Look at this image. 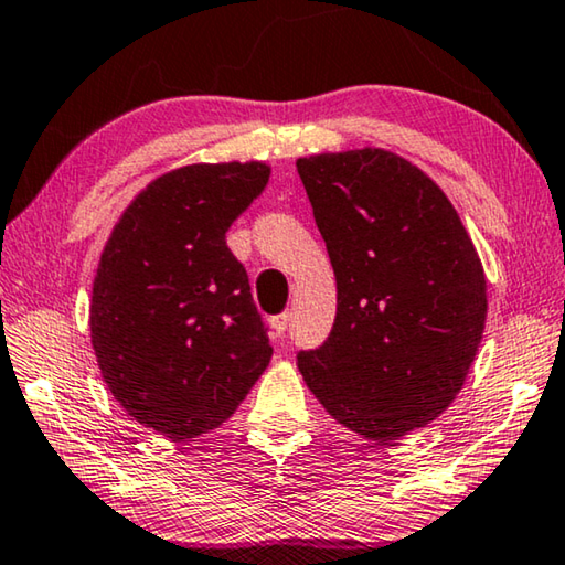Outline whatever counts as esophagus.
<instances>
[{"label":"esophagus","instance_id":"obj_1","mask_svg":"<svg viewBox=\"0 0 565 565\" xmlns=\"http://www.w3.org/2000/svg\"><path fill=\"white\" fill-rule=\"evenodd\" d=\"M268 324H271V329H274V334H276V337H284L286 327H289V311H281V315L271 317V321H268Z\"/></svg>","mask_w":565,"mask_h":565}]
</instances>
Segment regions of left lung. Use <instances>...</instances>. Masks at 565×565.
<instances>
[{
  "label": "left lung",
  "instance_id": "obj_1",
  "mask_svg": "<svg viewBox=\"0 0 565 565\" xmlns=\"http://www.w3.org/2000/svg\"><path fill=\"white\" fill-rule=\"evenodd\" d=\"M337 279L327 342L299 352L307 387L366 440L425 427L450 407L488 317L486 274L433 178L382 148L297 160Z\"/></svg>",
  "mask_w": 565,
  "mask_h": 565
}]
</instances>
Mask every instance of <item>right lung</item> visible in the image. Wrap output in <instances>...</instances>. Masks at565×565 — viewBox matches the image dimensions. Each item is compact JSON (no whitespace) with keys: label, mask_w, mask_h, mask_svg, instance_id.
I'll return each mask as SVG.
<instances>
[{"label":"right lung","mask_w":565,"mask_h":565,"mask_svg":"<svg viewBox=\"0 0 565 565\" xmlns=\"http://www.w3.org/2000/svg\"><path fill=\"white\" fill-rule=\"evenodd\" d=\"M271 168L193 163L132 199L103 248L89 337L122 409L170 440L234 415L274 349L226 231Z\"/></svg>","instance_id":"obj_1"}]
</instances>
